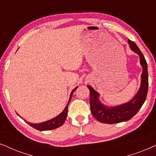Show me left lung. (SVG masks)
<instances>
[{
	"label": "left lung",
	"mask_w": 156,
	"mask_h": 156,
	"mask_svg": "<svg viewBox=\"0 0 156 156\" xmlns=\"http://www.w3.org/2000/svg\"><path fill=\"white\" fill-rule=\"evenodd\" d=\"M130 49L140 57V63L143 67L141 74L140 87L137 94L129 102L114 107H106L100 102L99 93L92 87L87 85L90 90V105L93 115L96 120L103 123H118L127 121L138 113L146 99L148 89V66L144 55L133 41H128Z\"/></svg>",
	"instance_id": "1"
}]
</instances>
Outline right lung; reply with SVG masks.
<instances>
[{
	"label": "right lung",
	"mask_w": 156,
	"mask_h": 156,
	"mask_svg": "<svg viewBox=\"0 0 156 156\" xmlns=\"http://www.w3.org/2000/svg\"><path fill=\"white\" fill-rule=\"evenodd\" d=\"M77 88H78V86H77L76 88H75L73 90H72V92L70 93V98H69V101H68L67 105H66L65 109L63 110V112H62L61 113H60L58 115L56 116V117L52 118L51 120L43 122V123H28H28L31 126V127L34 128L35 129L38 130H49L55 129V128L61 127V126L64 123V122H65L66 118H67L68 104H69L70 99H71L72 98L73 93L74 90H76Z\"/></svg>",
	"instance_id": "1"
}]
</instances>
